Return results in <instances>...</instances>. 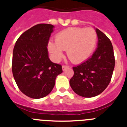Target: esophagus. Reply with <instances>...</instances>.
Segmentation results:
<instances>
[{
	"mask_svg": "<svg viewBox=\"0 0 127 127\" xmlns=\"http://www.w3.org/2000/svg\"><path fill=\"white\" fill-rule=\"evenodd\" d=\"M68 67H69V66H66V65H63V66H62L63 70V71H64V70H66V69H67Z\"/></svg>",
	"mask_w": 127,
	"mask_h": 127,
	"instance_id": "34e87169",
	"label": "esophagus"
}]
</instances>
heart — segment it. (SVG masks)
Wrapping results in <instances>:
<instances>
[{"label": "heart", "instance_id": "heart-1", "mask_svg": "<svg viewBox=\"0 0 127 127\" xmlns=\"http://www.w3.org/2000/svg\"><path fill=\"white\" fill-rule=\"evenodd\" d=\"M56 43L49 42L48 50L56 60L62 57L63 50L73 63H80L89 58L98 42V34L93 28L70 27L61 31L55 37Z\"/></svg>", "mask_w": 127, "mask_h": 127}]
</instances>
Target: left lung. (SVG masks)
Listing matches in <instances>:
<instances>
[{"mask_svg": "<svg viewBox=\"0 0 127 127\" xmlns=\"http://www.w3.org/2000/svg\"><path fill=\"white\" fill-rule=\"evenodd\" d=\"M98 46L90 58L73 67L74 75L70 80L72 90L85 98L96 96L102 93L112 78L115 65L114 50L106 35L96 29Z\"/></svg>", "mask_w": 127, "mask_h": 127, "instance_id": "1", "label": "left lung"}]
</instances>
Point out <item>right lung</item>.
<instances>
[{
  "label": "right lung",
  "instance_id": "add662e5",
  "mask_svg": "<svg viewBox=\"0 0 127 127\" xmlns=\"http://www.w3.org/2000/svg\"><path fill=\"white\" fill-rule=\"evenodd\" d=\"M54 25L40 24L24 32L13 49L12 71L22 92L32 98L48 95L56 79L63 72L62 66L48 57L47 49Z\"/></svg>",
  "mask_w": 127,
  "mask_h": 127
}]
</instances>
